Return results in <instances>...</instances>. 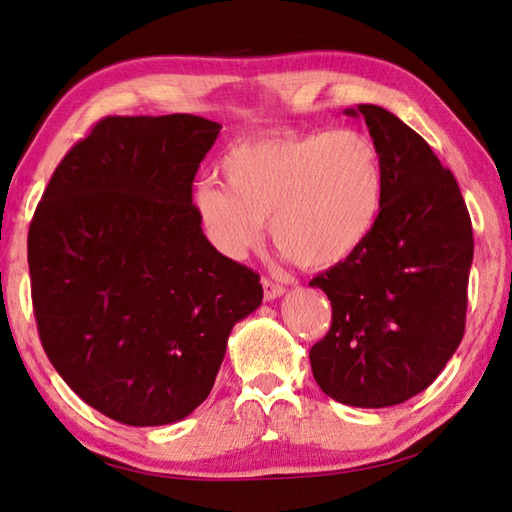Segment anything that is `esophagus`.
<instances>
[{
	"instance_id": "esophagus-1",
	"label": "esophagus",
	"mask_w": 512,
	"mask_h": 512,
	"mask_svg": "<svg viewBox=\"0 0 512 512\" xmlns=\"http://www.w3.org/2000/svg\"><path fill=\"white\" fill-rule=\"evenodd\" d=\"M262 286H264V300L266 302L277 300V297H282L284 291H286L282 284H275L273 280H262Z\"/></svg>"
}]
</instances>
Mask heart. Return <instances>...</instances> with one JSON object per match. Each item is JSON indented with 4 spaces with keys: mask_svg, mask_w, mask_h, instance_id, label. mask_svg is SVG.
<instances>
[{
    "mask_svg": "<svg viewBox=\"0 0 512 512\" xmlns=\"http://www.w3.org/2000/svg\"><path fill=\"white\" fill-rule=\"evenodd\" d=\"M226 185L201 181L192 210L210 246L232 262L262 241L313 271L347 262L374 232L385 199L378 145L358 129L282 134L226 154Z\"/></svg>",
    "mask_w": 512,
    "mask_h": 512,
    "instance_id": "heart-1",
    "label": "heart"
}]
</instances>
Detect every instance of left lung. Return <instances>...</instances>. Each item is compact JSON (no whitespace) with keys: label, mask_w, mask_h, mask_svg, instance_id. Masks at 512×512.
Wrapping results in <instances>:
<instances>
[{"label":"left lung","mask_w":512,"mask_h":512,"mask_svg":"<svg viewBox=\"0 0 512 512\" xmlns=\"http://www.w3.org/2000/svg\"><path fill=\"white\" fill-rule=\"evenodd\" d=\"M345 114L378 145L385 199L365 246L311 280L333 318L309 358L333 401L389 407L430 387L457 351L475 241L457 179L412 127L378 105Z\"/></svg>","instance_id":"1"}]
</instances>
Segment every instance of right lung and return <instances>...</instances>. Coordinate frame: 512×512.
<instances>
[{
	"mask_svg": "<svg viewBox=\"0 0 512 512\" xmlns=\"http://www.w3.org/2000/svg\"><path fill=\"white\" fill-rule=\"evenodd\" d=\"M219 123L109 116L55 167L29 228L42 347L118 423L170 425L206 401L228 336L262 304L259 275L219 255L192 181Z\"/></svg>",
	"mask_w": 512,
	"mask_h": 512,
	"instance_id": "1",
	"label": "right lung"
}]
</instances>
